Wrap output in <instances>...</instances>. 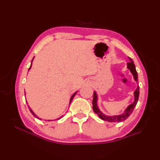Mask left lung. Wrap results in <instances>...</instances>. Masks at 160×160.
Returning <instances> with one entry per match:
<instances>
[{"instance_id":"8db88e82","label":"left lung","mask_w":160,"mask_h":160,"mask_svg":"<svg viewBox=\"0 0 160 160\" xmlns=\"http://www.w3.org/2000/svg\"><path fill=\"white\" fill-rule=\"evenodd\" d=\"M129 60H130V62L127 63V67L128 69L131 71V72L132 73V74L133 75L134 79L135 81H138V73L136 71V69H135V66L134 64L133 61L131 58L130 57H128ZM139 93H140V88L139 87L137 88V89L134 92V96H135V100L133 102V103H132L131 104L129 105V106L127 108V109L124 111V112L121 115H114V116H107V115H104L102 112L100 111L99 108H98V106H97V100H98V97H97V94L96 92H93V111L96 113L99 118L102 120H103L104 121H108L110 122H122L129 117L132 112L133 111V109L136 106V104L138 103V100L139 98Z\"/></svg>"}]
</instances>
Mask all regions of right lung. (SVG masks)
<instances>
[{
    "label": "right lung",
    "instance_id": "1",
    "mask_svg": "<svg viewBox=\"0 0 160 160\" xmlns=\"http://www.w3.org/2000/svg\"><path fill=\"white\" fill-rule=\"evenodd\" d=\"M33 60H32V62H33ZM32 64H31V66H30V67H29V70L30 69H31V67H32ZM76 93L77 92H76V93H73V96H71V99H70V103L71 102V101H72V100H73V97L75 96V95H76ZM70 103H69V104H70ZM29 107V111H30V112H31V113H32V115H33V116H34L35 118H38V119H39V120H42V119L41 118H39L38 116H37V115L34 113H33V111L31 109V108H29V107ZM48 121H49V120H48Z\"/></svg>",
    "mask_w": 160,
    "mask_h": 160
}]
</instances>
